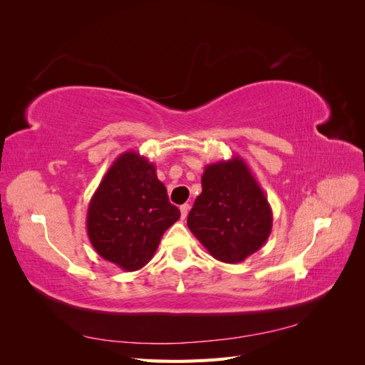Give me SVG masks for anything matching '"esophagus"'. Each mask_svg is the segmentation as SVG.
Listing matches in <instances>:
<instances>
[{"label":"esophagus","instance_id":"34e87169","mask_svg":"<svg viewBox=\"0 0 365 365\" xmlns=\"http://www.w3.org/2000/svg\"><path fill=\"white\" fill-rule=\"evenodd\" d=\"M189 210H190V205H189V204H182V205L180 207V212H181V217H182V219H185L187 215H189Z\"/></svg>","mask_w":365,"mask_h":365}]
</instances>
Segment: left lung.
Returning <instances> with one entry per match:
<instances>
[{
	"instance_id": "obj_1",
	"label": "left lung",
	"mask_w": 365,
	"mask_h": 365,
	"mask_svg": "<svg viewBox=\"0 0 365 365\" xmlns=\"http://www.w3.org/2000/svg\"><path fill=\"white\" fill-rule=\"evenodd\" d=\"M201 184L187 225L216 260L244 262L272 230V210L262 187L237 155L205 165Z\"/></svg>"
}]
</instances>
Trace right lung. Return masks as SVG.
Segmentation results:
<instances>
[{
    "label": "right lung",
    "instance_id": "add662e5",
    "mask_svg": "<svg viewBox=\"0 0 365 365\" xmlns=\"http://www.w3.org/2000/svg\"><path fill=\"white\" fill-rule=\"evenodd\" d=\"M180 219L155 165L134 150L121 153L105 173L86 213V233L98 256L137 271L155 254L164 231Z\"/></svg>",
    "mask_w": 365,
    "mask_h": 365
}]
</instances>
